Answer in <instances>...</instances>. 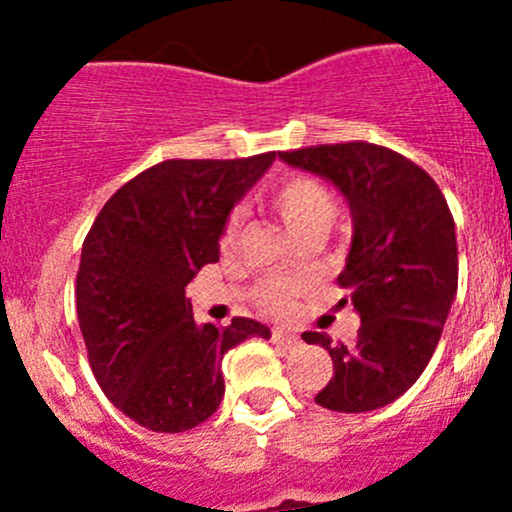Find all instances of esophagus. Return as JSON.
I'll return each instance as SVG.
<instances>
[{
	"mask_svg": "<svg viewBox=\"0 0 512 512\" xmlns=\"http://www.w3.org/2000/svg\"><path fill=\"white\" fill-rule=\"evenodd\" d=\"M272 339H275L277 344H282V347H285V349H294L299 344L297 334H294L292 329H287V327H275V329H272Z\"/></svg>",
	"mask_w": 512,
	"mask_h": 512,
	"instance_id": "esophagus-1",
	"label": "esophagus"
}]
</instances>
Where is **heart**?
<instances>
[{
  "instance_id": "1",
  "label": "heart",
  "mask_w": 512,
  "mask_h": 512,
  "mask_svg": "<svg viewBox=\"0 0 512 512\" xmlns=\"http://www.w3.org/2000/svg\"><path fill=\"white\" fill-rule=\"evenodd\" d=\"M270 208L275 210L277 218L285 223L299 240L304 237L319 235L329 230V225L337 218V198L332 190L322 183V180L312 178L304 173L285 175L272 185ZM240 232V213H230L220 227V250H230ZM302 287V277H270V280L260 282L255 289V302L262 309L270 312H280L285 309L287 299L292 297L297 289Z\"/></svg>"
}]
</instances>
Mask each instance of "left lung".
Wrapping results in <instances>:
<instances>
[{
  "label": "left lung",
  "mask_w": 512,
  "mask_h": 512,
  "mask_svg": "<svg viewBox=\"0 0 512 512\" xmlns=\"http://www.w3.org/2000/svg\"><path fill=\"white\" fill-rule=\"evenodd\" d=\"M280 158L332 180L354 215L352 250L337 282L352 292L361 327L349 347L322 332L302 334L334 361V376L314 401L344 414L381 409L423 374L456 297L451 210L421 165L376 143L309 146Z\"/></svg>",
  "instance_id": "obj_1"
}]
</instances>
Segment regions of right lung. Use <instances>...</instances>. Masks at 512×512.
Listing matches in <instances>:
<instances>
[{
    "label": "right lung",
    "instance_id": "1",
    "mask_svg": "<svg viewBox=\"0 0 512 512\" xmlns=\"http://www.w3.org/2000/svg\"><path fill=\"white\" fill-rule=\"evenodd\" d=\"M275 153L163 160L116 190L81 250L76 312L103 394L148 431L180 433L215 414L223 356L265 324H195L185 285L218 262L220 227Z\"/></svg>",
    "mask_w": 512,
    "mask_h": 512
}]
</instances>
